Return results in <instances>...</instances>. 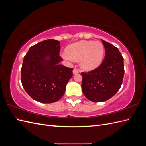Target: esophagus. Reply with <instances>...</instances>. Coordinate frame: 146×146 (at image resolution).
Instances as JSON below:
<instances>
[{
    "label": "esophagus",
    "instance_id": "1",
    "mask_svg": "<svg viewBox=\"0 0 146 146\" xmlns=\"http://www.w3.org/2000/svg\"><path fill=\"white\" fill-rule=\"evenodd\" d=\"M78 70L76 69V68H74V70H73V74H78Z\"/></svg>",
    "mask_w": 146,
    "mask_h": 146
}]
</instances>
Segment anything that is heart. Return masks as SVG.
<instances>
[{"mask_svg": "<svg viewBox=\"0 0 146 146\" xmlns=\"http://www.w3.org/2000/svg\"><path fill=\"white\" fill-rule=\"evenodd\" d=\"M104 55V47L99 41H81L68 46L62 55L66 60H78L80 68L90 71L98 68Z\"/></svg>", "mask_w": 146, "mask_h": 146, "instance_id": "heart-1", "label": "heart"}]
</instances>
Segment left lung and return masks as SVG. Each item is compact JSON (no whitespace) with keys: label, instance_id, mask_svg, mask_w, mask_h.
I'll use <instances>...</instances> for the list:
<instances>
[{"label":"left lung","instance_id":"1","mask_svg":"<svg viewBox=\"0 0 146 146\" xmlns=\"http://www.w3.org/2000/svg\"><path fill=\"white\" fill-rule=\"evenodd\" d=\"M101 41L105 49L103 62L94 70L81 74L83 93L88 100L95 102L106 101L115 95L124 76L123 58L118 48Z\"/></svg>","mask_w":146,"mask_h":146}]
</instances>
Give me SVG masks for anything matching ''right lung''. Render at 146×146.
<instances>
[{
	"instance_id": "obj_1",
	"label": "right lung",
	"mask_w": 146,
	"mask_h": 146,
	"mask_svg": "<svg viewBox=\"0 0 146 146\" xmlns=\"http://www.w3.org/2000/svg\"><path fill=\"white\" fill-rule=\"evenodd\" d=\"M60 42L47 39L31 47L24 58L21 82L33 99L44 104L60 99L68 82L72 77V68L60 64Z\"/></svg>"
}]
</instances>
